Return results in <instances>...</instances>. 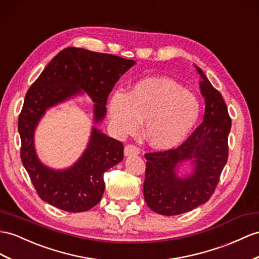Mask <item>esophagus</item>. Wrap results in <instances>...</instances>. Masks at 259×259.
<instances>
[{
	"label": "esophagus",
	"instance_id": "obj_1",
	"mask_svg": "<svg viewBox=\"0 0 259 259\" xmlns=\"http://www.w3.org/2000/svg\"><path fill=\"white\" fill-rule=\"evenodd\" d=\"M140 153V149L134 144H127L124 147V155L131 156V155H138Z\"/></svg>",
	"mask_w": 259,
	"mask_h": 259
}]
</instances>
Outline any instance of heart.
<instances>
[{"mask_svg": "<svg viewBox=\"0 0 259 259\" xmlns=\"http://www.w3.org/2000/svg\"><path fill=\"white\" fill-rule=\"evenodd\" d=\"M108 114L119 136L135 134L144 119V136L156 149L183 142L200 115L197 97L168 78H145L109 98Z\"/></svg>", "mask_w": 259, "mask_h": 259, "instance_id": "obj_1", "label": "heart"}]
</instances>
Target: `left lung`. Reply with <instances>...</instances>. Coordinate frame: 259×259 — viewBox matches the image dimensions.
Here are the masks:
<instances>
[{
	"mask_svg": "<svg viewBox=\"0 0 259 259\" xmlns=\"http://www.w3.org/2000/svg\"><path fill=\"white\" fill-rule=\"evenodd\" d=\"M196 69L201 76L199 85L205 104L203 121L178 148L145 154L144 200L162 215L182 214L207 202L228 162L232 121L227 104L202 70ZM184 161L193 163L194 170L180 178L177 170Z\"/></svg>",
	"mask_w": 259,
	"mask_h": 259,
	"instance_id": "left-lung-1",
	"label": "left lung"
}]
</instances>
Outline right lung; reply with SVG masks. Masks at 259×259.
Listing matches in <instances>:
<instances>
[{
    "label": "right lung",
    "instance_id": "right-lung-1",
    "mask_svg": "<svg viewBox=\"0 0 259 259\" xmlns=\"http://www.w3.org/2000/svg\"><path fill=\"white\" fill-rule=\"evenodd\" d=\"M136 62L121 57L69 47L52 59L29 88L21 114V158L38 196L54 207L83 212L101 201L104 173L123 158V144L92 129L88 148L71 167L56 170L36 154L34 134L46 110L84 91L94 102V121H102L111 90Z\"/></svg>",
    "mask_w": 259,
    "mask_h": 259
}]
</instances>
